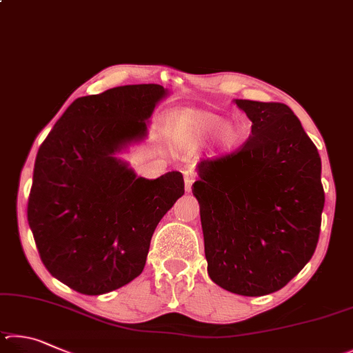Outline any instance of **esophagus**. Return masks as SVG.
<instances>
[{
	"label": "esophagus",
	"mask_w": 353,
	"mask_h": 353,
	"mask_svg": "<svg viewBox=\"0 0 353 353\" xmlns=\"http://www.w3.org/2000/svg\"><path fill=\"white\" fill-rule=\"evenodd\" d=\"M195 181V172L194 169H186L184 170V188H186L188 192L192 190V184Z\"/></svg>",
	"instance_id": "1"
}]
</instances>
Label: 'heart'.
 Segmentation results:
<instances>
[{"mask_svg": "<svg viewBox=\"0 0 353 353\" xmlns=\"http://www.w3.org/2000/svg\"><path fill=\"white\" fill-rule=\"evenodd\" d=\"M184 122H186V136L194 144H203L208 139L219 132V145L223 150H231L236 147L240 141V132L237 127L226 123L223 117L212 113H189L184 114ZM223 126L224 128L221 129Z\"/></svg>", "mask_w": 353, "mask_h": 353, "instance_id": "heart-1", "label": "heart"}]
</instances>
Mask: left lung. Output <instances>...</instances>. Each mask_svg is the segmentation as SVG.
Here are the masks:
<instances>
[{
  "label": "left lung",
  "instance_id": "obj_1",
  "mask_svg": "<svg viewBox=\"0 0 353 353\" xmlns=\"http://www.w3.org/2000/svg\"><path fill=\"white\" fill-rule=\"evenodd\" d=\"M252 122L236 152L201 161L200 203L209 277L231 293L263 296L293 279L316 250L321 158L292 108L236 99Z\"/></svg>",
  "mask_w": 353,
  "mask_h": 353
}]
</instances>
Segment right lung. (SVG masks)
Here are the masks:
<instances>
[{
	"instance_id": "add662e5",
	"label": "right lung",
	"mask_w": 353,
	"mask_h": 353,
	"mask_svg": "<svg viewBox=\"0 0 353 353\" xmlns=\"http://www.w3.org/2000/svg\"><path fill=\"white\" fill-rule=\"evenodd\" d=\"M164 94L142 83L79 97L39 148L28 221L43 265L79 293L103 294L138 277L154 228L184 194L180 172L145 180L114 157L144 138Z\"/></svg>"
}]
</instances>
